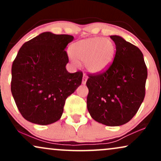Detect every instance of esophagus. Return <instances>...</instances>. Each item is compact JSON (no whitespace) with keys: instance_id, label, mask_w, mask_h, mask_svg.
Masks as SVG:
<instances>
[{"instance_id":"obj_1","label":"esophagus","mask_w":161,"mask_h":161,"mask_svg":"<svg viewBox=\"0 0 161 161\" xmlns=\"http://www.w3.org/2000/svg\"><path fill=\"white\" fill-rule=\"evenodd\" d=\"M87 79H88V77H87L86 75H83V77H82V83L83 85L86 84V82H87Z\"/></svg>"}]
</instances>
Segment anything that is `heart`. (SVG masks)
<instances>
[{
  "instance_id": "heart-1",
  "label": "heart",
  "mask_w": 161,
  "mask_h": 161,
  "mask_svg": "<svg viewBox=\"0 0 161 161\" xmlns=\"http://www.w3.org/2000/svg\"><path fill=\"white\" fill-rule=\"evenodd\" d=\"M72 60L84 62L91 73H101L110 67L116 55V45L110 38L102 37L87 38L75 42L69 47Z\"/></svg>"
}]
</instances>
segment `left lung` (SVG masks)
<instances>
[{"label":"left lung","mask_w":161,"mask_h":161,"mask_svg":"<svg viewBox=\"0 0 161 161\" xmlns=\"http://www.w3.org/2000/svg\"><path fill=\"white\" fill-rule=\"evenodd\" d=\"M110 38L115 57L104 72L88 75L87 108L95 121L118 126L128 123L143 102L147 70L138 47L120 36Z\"/></svg>","instance_id":"8db88e82"}]
</instances>
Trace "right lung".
Wrapping results in <instances>:
<instances>
[{"label": "right lung", "mask_w": 161, "mask_h": 161, "mask_svg": "<svg viewBox=\"0 0 161 161\" xmlns=\"http://www.w3.org/2000/svg\"><path fill=\"white\" fill-rule=\"evenodd\" d=\"M73 38L46 32L20 47L11 69V92L26 120L39 125L59 120L66 99L82 83V72L66 69L69 58L64 49Z\"/></svg>", "instance_id": "obj_1"}]
</instances>
